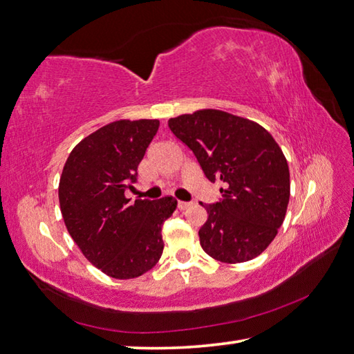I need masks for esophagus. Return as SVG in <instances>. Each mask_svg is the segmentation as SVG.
<instances>
[{
  "mask_svg": "<svg viewBox=\"0 0 354 354\" xmlns=\"http://www.w3.org/2000/svg\"><path fill=\"white\" fill-rule=\"evenodd\" d=\"M177 207H178V209H187L191 207V203L189 202H178Z\"/></svg>",
  "mask_w": 354,
  "mask_h": 354,
  "instance_id": "34e87169",
  "label": "esophagus"
}]
</instances>
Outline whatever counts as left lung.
<instances>
[{
  "label": "left lung",
  "mask_w": 354,
  "mask_h": 354,
  "mask_svg": "<svg viewBox=\"0 0 354 354\" xmlns=\"http://www.w3.org/2000/svg\"><path fill=\"white\" fill-rule=\"evenodd\" d=\"M172 133L194 152L208 180H221L222 199L203 205L201 245L221 263L257 258L277 236L286 216L290 182L281 147L258 122L202 109L171 118Z\"/></svg>",
  "instance_id": "obj_1"
}]
</instances>
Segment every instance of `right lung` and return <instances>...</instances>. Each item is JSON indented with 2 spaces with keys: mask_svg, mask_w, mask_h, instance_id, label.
Wrapping results in <instances>:
<instances>
[{
  "mask_svg": "<svg viewBox=\"0 0 354 354\" xmlns=\"http://www.w3.org/2000/svg\"><path fill=\"white\" fill-rule=\"evenodd\" d=\"M158 126V120H120L97 129L74 146L60 176L68 233L93 266L118 280L140 277L158 263L161 225L177 208L171 196L133 203L124 196Z\"/></svg>",
  "mask_w": 354,
  "mask_h": 354,
  "instance_id": "add662e5",
  "label": "right lung"
}]
</instances>
